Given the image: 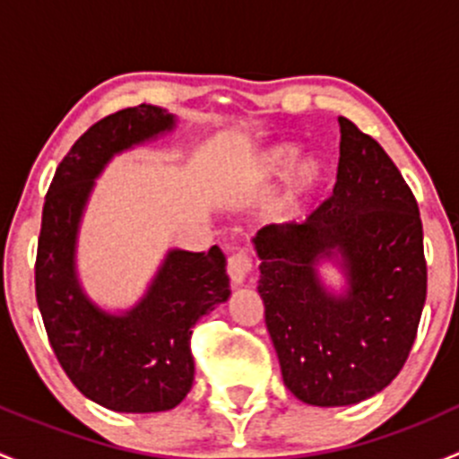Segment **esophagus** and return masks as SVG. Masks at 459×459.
<instances>
[{
    "label": "esophagus",
    "mask_w": 459,
    "mask_h": 459,
    "mask_svg": "<svg viewBox=\"0 0 459 459\" xmlns=\"http://www.w3.org/2000/svg\"><path fill=\"white\" fill-rule=\"evenodd\" d=\"M251 271H253V264L247 251H238L229 257V277L235 286L247 284Z\"/></svg>",
    "instance_id": "obj_1"
}]
</instances>
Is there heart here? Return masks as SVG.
Instances as JSON below:
<instances>
[{
    "label": "heart",
    "instance_id": "b5f03b06",
    "mask_svg": "<svg viewBox=\"0 0 459 459\" xmlns=\"http://www.w3.org/2000/svg\"><path fill=\"white\" fill-rule=\"evenodd\" d=\"M298 155L299 146L293 142H280L262 148L255 155V160L251 161L248 178L253 182H271V179L284 175L293 161L298 160ZM328 175H331V166H328L324 157L308 155L299 160L294 169H290L280 195L273 204V217L277 221L298 220L307 211L308 204L316 200L317 193L326 186Z\"/></svg>",
    "mask_w": 459,
    "mask_h": 459
}]
</instances>
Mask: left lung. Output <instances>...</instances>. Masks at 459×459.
<instances>
[{
    "label": "left lung",
    "instance_id": "1",
    "mask_svg": "<svg viewBox=\"0 0 459 459\" xmlns=\"http://www.w3.org/2000/svg\"><path fill=\"white\" fill-rule=\"evenodd\" d=\"M333 197L304 224L253 238L257 293L286 388L304 404L349 406L393 382L415 342L424 299L422 220L391 157L346 117ZM331 261L342 294L323 284Z\"/></svg>",
    "mask_w": 459,
    "mask_h": 459
}]
</instances>
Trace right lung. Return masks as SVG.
<instances>
[{"label":"right lung","instance_id":"1","mask_svg":"<svg viewBox=\"0 0 459 459\" xmlns=\"http://www.w3.org/2000/svg\"><path fill=\"white\" fill-rule=\"evenodd\" d=\"M166 108L140 104L100 119L55 170L41 212L35 295L59 364L95 404L117 413H160L186 397L195 377L197 319L230 298L226 257L170 248L135 307L110 313L88 298L77 238L95 179L115 155L175 131Z\"/></svg>","mask_w":459,"mask_h":459}]
</instances>
